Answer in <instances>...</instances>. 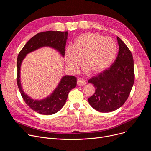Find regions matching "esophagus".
<instances>
[{"mask_svg": "<svg viewBox=\"0 0 151 151\" xmlns=\"http://www.w3.org/2000/svg\"><path fill=\"white\" fill-rule=\"evenodd\" d=\"M85 83H86V82L82 79L79 78L77 81V84L78 86H82V85H85Z\"/></svg>", "mask_w": 151, "mask_h": 151, "instance_id": "obj_1", "label": "esophagus"}]
</instances>
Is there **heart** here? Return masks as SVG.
<instances>
[{
  "label": "heart",
  "mask_w": 151,
  "mask_h": 151,
  "mask_svg": "<svg viewBox=\"0 0 151 151\" xmlns=\"http://www.w3.org/2000/svg\"><path fill=\"white\" fill-rule=\"evenodd\" d=\"M116 52L117 45L112 38L96 33H86L75 39L72 48L66 49L64 61L73 73L78 71L83 60L86 71L99 74L110 67Z\"/></svg>",
  "instance_id": "1"
}]
</instances>
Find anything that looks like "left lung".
<instances>
[{
	"label": "left lung",
	"mask_w": 151,
	"mask_h": 151,
	"mask_svg": "<svg viewBox=\"0 0 151 151\" xmlns=\"http://www.w3.org/2000/svg\"><path fill=\"white\" fill-rule=\"evenodd\" d=\"M117 41L119 52L114 63L108 69L88 81L96 88L88 102L100 112H111L121 107L130 95L134 81L132 52L119 37Z\"/></svg>",
	"instance_id": "obj_1"
}]
</instances>
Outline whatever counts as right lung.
I'll use <instances>...</instances> for the list:
<instances>
[{
    "instance_id": "1",
    "label": "right lung",
    "mask_w": 151,
    "mask_h": 151,
    "mask_svg": "<svg viewBox=\"0 0 151 151\" xmlns=\"http://www.w3.org/2000/svg\"><path fill=\"white\" fill-rule=\"evenodd\" d=\"M68 32L47 31L39 33L32 37L18 54L17 58V82L19 92L28 106L38 114L50 115L58 112L65 104L68 94L76 86V78L73 76H63L52 93L45 99L34 100L26 94L20 79L21 63L27 54L43 47H50L58 51L63 57Z\"/></svg>"
}]
</instances>
